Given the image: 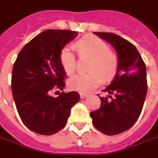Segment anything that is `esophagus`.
<instances>
[{
    "label": "esophagus",
    "instance_id": "esophagus-1",
    "mask_svg": "<svg viewBox=\"0 0 158 158\" xmlns=\"http://www.w3.org/2000/svg\"><path fill=\"white\" fill-rule=\"evenodd\" d=\"M87 96H88V95H86L85 93H80V98H81V99H85Z\"/></svg>",
    "mask_w": 158,
    "mask_h": 158
}]
</instances>
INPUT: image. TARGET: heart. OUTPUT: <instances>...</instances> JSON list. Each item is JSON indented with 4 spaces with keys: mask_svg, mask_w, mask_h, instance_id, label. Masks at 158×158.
Returning a JSON list of instances; mask_svg holds the SVG:
<instances>
[{
    "mask_svg": "<svg viewBox=\"0 0 158 158\" xmlns=\"http://www.w3.org/2000/svg\"><path fill=\"white\" fill-rule=\"evenodd\" d=\"M79 57L89 58L86 74H75L68 81L73 90L88 93L101 85L102 77L104 80L113 79L118 68V57L115 52L108 49L106 42L96 36L87 35L74 43ZM60 62L67 74L75 71L76 58L72 49L67 46L60 53Z\"/></svg>",
    "mask_w": 158,
    "mask_h": 158,
    "instance_id": "1",
    "label": "heart"
}]
</instances>
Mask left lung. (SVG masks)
Wrapping results in <instances>:
<instances>
[{
	"label": "left lung",
	"instance_id": "left-lung-1",
	"mask_svg": "<svg viewBox=\"0 0 158 158\" xmlns=\"http://www.w3.org/2000/svg\"><path fill=\"white\" fill-rule=\"evenodd\" d=\"M115 48L118 68L113 81L101 97L100 108L91 112L92 123L105 135H113L132 127L142 111L147 93L146 64L132 43L113 33L94 32Z\"/></svg>",
	"mask_w": 158,
	"mask_h": 158
}]
</instances>
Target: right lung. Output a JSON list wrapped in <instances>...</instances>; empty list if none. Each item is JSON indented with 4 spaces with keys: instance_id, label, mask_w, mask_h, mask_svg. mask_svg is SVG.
<instances>
[{
    "instance_id": "add662e5",
    "label": "right lung",
    "mask_w": 158,
    "mask_h": 158,
    "mask_svg": "<svg viewBox=\"0 0 158 158\" xmlns=\"http://www.w3.org/2000/svg\"><path fill=\"white\" fill-rule=\"evenodd\" d=\"M77 35L78 32L69 30L43 31L23 47L13 64V99L20 118L33 132L44 135L58 132L80 100L76 91L51 96L52 90L65 87L67 74L60 62V53Z\"/></svg>"
}]
</instances>
